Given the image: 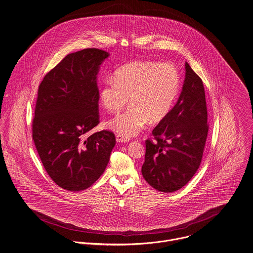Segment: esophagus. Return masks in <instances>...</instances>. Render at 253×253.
Returning <instances> with one entry per match:
<instances>
[{"instance_id": "esophagus-1", "label": "esophagus", "mask_w": 253, "mask_h": 253, "mask_svg": "<svg viewBox=\"0 0 253 253\" xmlns=\"http://www.w3.org/2000/svg\"><path fill=\"white\" fill-rule=\"evenodd\" d=\"M116 140H117V142H119V143H127V142H129V138L125 137V136H123V135H121V134H117V136H116Z\"/></svg>"}]
</instances>
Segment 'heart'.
I'll return each instance as SVG.
<instances>
[{
  "instance_id": "1",
  "label": "heart",
  "mask_w": 253,
  "mask_h": 253,
  "mask_svg": "<svg viewBox=\"0 0 253 253\" xmlns=\"http://www.w3.org/2000/svg\"><path fill=\"white\" fill-rule=\"evenodd\" d=\"M179 90L180 75L173 65L138 61L120 67L114 76H107L99 98L110 113L122 110L129 98V108L111 119L108 126L125 137H132L149 122L159 123L169 114Z\"/></svg>"
}]
</instances>
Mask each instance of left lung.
<instances>
[{
    "mask_svg": "<svg viewBox=\"0 0 253 253\" xmlns=\"http://www.w3.org/2000/svg\"><path fill=\"white\" fill-rule=\"evenodd\" d=\"M182 92L175 106L153 130L156 142L146 141L142 175L161 192L187 184L201 163L207 139L208 114L201 78L185 63Z\"/></svg>",
    "mask_w": 253,
    "mask_h": 253,
    "instance_id": "obj_1",
    "label": "left lung"
}]
</instances>
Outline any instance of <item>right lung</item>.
Returning a JSON list of instances; mask_svg holds the SVG:
<instances>
[{
  "label": "right lung",
  "mask_w": 253,
  "mask_h": 253,
  "mask_svg": "<svg viewBox=\"0 0 253 253\" xmlns=\"http://www.w3.org/2000/svg\"><path fill=\"white\" fill-rule=\"evenodd\" d=\"M109 53L87 48L51 69L38 92L33 139L47 174L60 187L81 191L103 174L116 144L99 124L97 74Z\"/></svg>",
  "instance_id": "1"
}]
</instances>
